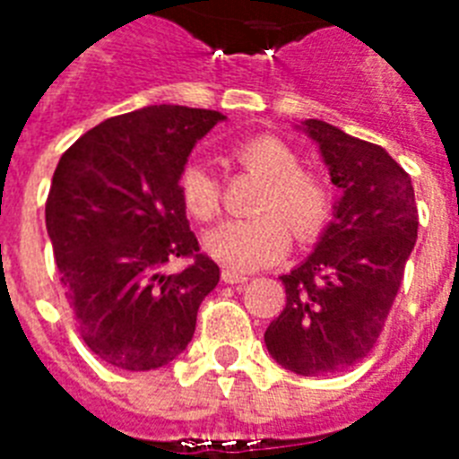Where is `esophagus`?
<instances>
[{
    "instance_id": "obj_1",
    "label": "esophagus",
    "mask_w": 459,
    "mask_h": 459,
    "mask_svg": "<svg viewBox=\"0 0 459 459\" xmlns=\"http://www.w3.org/2000/svg\"><path fill=\"white\" fill-rule=\"evenodd\" d=\"M247 279H250L247 273L236 272V269H230V266H223V269H221L223 283H230V286H233V283H247Z\"/></svg>"
}]
</instances>
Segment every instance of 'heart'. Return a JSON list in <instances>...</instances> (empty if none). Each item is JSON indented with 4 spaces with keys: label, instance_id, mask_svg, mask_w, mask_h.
I'll return each mask as SVG.
<instances>
[{
    "label": "heart",
    "instance_id": "heart-1",
    "mask_svg": "<svg viewBox=\"0 0 459 459\" xmlns=\"http://www.w3.org/2000/svg\"><path fill=\"white\" fill-rule=\"evenodd\" d=\"M233 159L245 171L264 178L255 212L245 221H223L204 238L209 257L230 269H262L279 262L298 240H312L333 214V190L324 176L300 169V154L273 135L240 143ZM183 209L195 221H212L221 212V183L200 161L183 166L178 176Z\"/></svg>",
    "mask_w": 459,
    "mask_h": 459
}]
</instances>
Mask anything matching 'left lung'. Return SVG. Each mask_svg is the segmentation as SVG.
I'll return each mask as SVG.
<instances>
[{
	"label": "left lung",
	"instance_id": "8db88e82",
	"mask_svg": "<svg viewBox=\"0 0 459 459\" xmlns=\"http://www.w3.org/2000/svg\"><path fill=\"white\" fill-rule=\"evenodd\" d=\"M331 183L333 219L314 252L281 276L286 307L269 324V355L300 377L350 369L369 355L398 295L417 243V202L405 169L384 147L307 118Z\"/></svg>",
	"mask_w": 459,
	"mask_h": 459
}]
</instances>
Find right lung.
<instances>
[{
	"label": "right lung",
	"instance_id": "add662e5",
	"mask_svg": "<svg viewBox=\"0 0 459 459\" xmlns=\"http://www.w3.org/2000/svg\"><path fill=\"white\" fill-rule=\"evenodd\" d=\"M223 114L154 104L95 126L61 154L45 221L82 342L128 371L164 367L193 341L219 266L200 255L178 195L187 157ZM193 256L178 274L163 266Z\"/></svg>",
	"mask_w": 459,
	"mask_h": 459
}]
</instances>
